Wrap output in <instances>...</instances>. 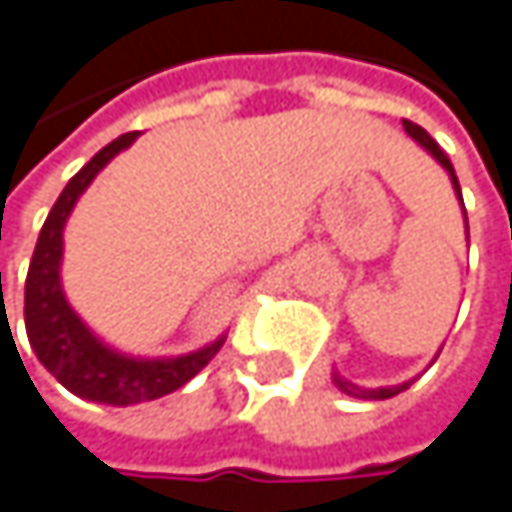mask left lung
Instances as JSON below:
<instances>
[{"instance_id":"obj_1","label":"left lung","mask_w":512,"mask_h":512,"mask_svg":"<svg viewBox=\"0 0 512 512\" xmlns=\"http://www.w3.org/2000/svg\"><path fill=\"white\" fill-rule=\"evenodd\" d=\"M402 125H405V131H408V134H411V137H414V140H417V143H420V146H423V149H426V152H429V155L444 167V170H447V176H450V182H453V191H456V197H459V203H462V188H459L456 170H453L450 158L444 155V149H441V146H438V143H435V140L420 128V125H414V122H408V119H405ZM462 212H465V203H462ZM465 233H468V215H465ZM435 360H438V354H435ZM435 360H432V363H435ZM333 384H336L342 393L354 396V399H375V402H378V399H393V396H399V393H402V390H408L414 381H405V384H396V387H375V390H372V387H360V384L348 381L339 369H333Z\"/></svg>"}]
</instances>
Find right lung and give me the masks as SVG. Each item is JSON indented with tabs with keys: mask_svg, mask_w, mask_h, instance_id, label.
I'll use <instances>...</instances> for the list:
<instances>
[{
	"mask_svg": "<svg viewBox=\"0 0 512 512\" xmlns=\"http://www.w3.org/2000/svg\"><path fill=\"white\" fill-rule=\"evenodd\" d=\"M134 140H137V131L116 137L68 179V185L62 188L59 200L53 203L38 233L29 276H26V306H23L26 336L41 366L74 396L86 402L116 405V408L152 402L179 390L224 345V336H218L215 342L188 354H176V357L122 354L110 348L104 339H98L65 297V288H62L65 224L80 194L92 185V179Z\"/></svg>",
	"mask_w": 512,
	"mask_h": 512,
	"instance_id": "obj_1",
	"label": "right lung"
}]
</instances>
